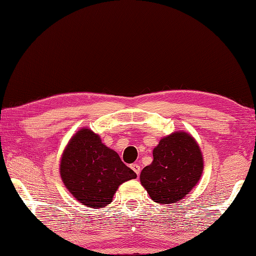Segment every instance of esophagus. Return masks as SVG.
Instances as JSON below:
<instances>
[{
	"instance_id": "1",
	"label": "esophagus",
	"mask_w": 256,
	"mask_h": 256,
	"mask_svg": "<svg viewBox=\"0 0 256 256\" xmlns=\"http://www.w3.org/2000/svg\"><path fill=\"white\" fill-rule=\"evenodd\" d=\"M131 168L132 170H134V172H136V174L138 176L140 175V172H141V168H140V166H138V164H131Z\"/></svg>"
}]
</instances>
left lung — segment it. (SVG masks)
<instances>
[{"label":"left lung","instance_id":"obj_1","mask_svg":"<svg viewBox=\"0 0 256 256\" xmlns=\"http://www.w3.org/2000/svg\"><path fill=\"white\" fill-rule=\"evenodd\" d=\"M202 172L203 158L196 140L175 132L154 149V162L142 170L140 180L154 202L172 204L196 185Z\"/></svg>","mask_w":256,"mask_h":256}]
</instances>
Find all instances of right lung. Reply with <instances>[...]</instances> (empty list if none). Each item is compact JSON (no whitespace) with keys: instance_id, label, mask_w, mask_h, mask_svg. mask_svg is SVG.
Returning <instances> with one entry per match:
<instances>
[{"instance_id":"right-lung-1","label":"right lung","mask_w":256,"mask_h":256,"mask_svg":"<svg viewBox=\"0 0 256 256\" xmlns=\"http://www.w3.org/2000/svg\"><path fill=\"white\" fill-rule=\"evenodd\" d=\"M60 170L73 196L94 209L110 204L118 186L136 177L120 156L88 128L80 130L68 142Z\"/></svg>"}]
</instances>
